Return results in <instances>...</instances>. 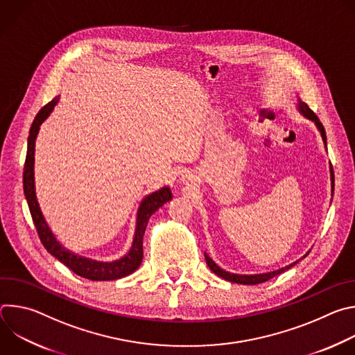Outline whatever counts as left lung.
Listing matches in <instances>:
<instances>
[{
  "label": "left lung",
  "instance_id": "left-lung-1",
  "mask_svg": "<svg viewBox=\"0 0 355 355\" xmlns=\"http://www.w3.org/2000/svg\"><path fill=\"white\" fill-rule=\"evenodd\" d=\"M297 110H299V112H300L303 116H305L306 119L315 122L316 128L319 129V132H320V135H322V139H323L324 146H327V144H326V143H327V140H326V130H324L322 122L319 121V118L316 116V114H315L305 103H302L300 98H297ZM330 181H331V192H333V191H334V173H333L331 163H330ZM306 256H308V252H306ZM306 256H303V259H305ZM205 261H207L208 267L211 268V271H214L218 277H220V278H223V279H226V281H229V282L243 284V285H257V284H263V282H266V281H268V279H271V278H274V277L282 274L284 271L289 270V268L293 267L296 263H299V260H296L295 263H292V264H289V266H286V267H282V268H279V270L271 271V272L245 275V274H233V272L225 271L223 268H220V267L207 254V252H205Z\"/></svg>",
  "mask_w": 355,
  "mask_h": 355
}]
</instances>
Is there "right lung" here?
I'll return each instance as SVG.
<instances>
[{
    "label": "right lung",
    "mask_w": 355,
    "mask_h": 355,
    "mask_svg": "<svg viewBox=\"0 0 355 355\" xmlns=\"http://www.w3.org/2000/svg\"><path fill=\"white\" fill-rule=\"evenodd\" d=\"M59 103V96L50 101L46 104L36 115L31 130L28 136V151H26V160L24 166V193L28 200V207L33 219V223L36 226L39 239L44 248L56 257L60 263H63L66 267H69L73 272L77 275L91 279V281H112L119 279L126 275H130L135 272L139 266L141 264L143 259V234L147 226V222L150 216L153 215L159 208H162L166 202L171 200L173 193L170 187H163L155 192L146 195L137 209L136 216V229H135V237L130 245V250L126 252L123 257L115 261H96L88 257H83L76 254V252L67 250L62 245V243L58 241L55 234L50 230L49 225L44 220V216L40 211V207L37 204L36 191H35V141L36 136L39 133L40 125L47 119L50 112L53 111L56 104Z\"/></svg>",
    "instance_id": "right-lung-1"
}]
</instances>
